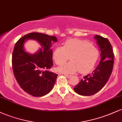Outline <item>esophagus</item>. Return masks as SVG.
<instances>
[{"mask_svg": "<svg viewBox=\"0 0 122 122\" xmlns=\"http://www.w3.org/2000/svg\"><path fill=\"white\" fill-rule=\"evenodd\" d=\"M64 76H65L66 77L68 78V79H69V78H70V77H72V76H71V75H66V74H65V75H64Z\"/></svg>", "mask_w": 122, "mask_h": 122, "instance_id": "obj_1", "label": "esophagus"}]
</instances>
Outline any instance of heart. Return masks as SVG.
<instances>
[{
  "label": "heart",
  "mask_w": 122,
  "mask_h": 122,
  "mask_svg": "<svg viewBox=\"0 0 122 122\" xmlns=\"http://www.w3.org/2000/svg\"><path fill=\"white\" fill-rule=\"evenodd\" d=\"M98 57L97 49L86 41L80 40L66 41L64 46H57L53 53L57 65H63L69 58L72 60L58 68L64 73H73L77 71L81 73H88L95 66Z\"/></svg>",
  "instance_id": "1"
}]
</instances>
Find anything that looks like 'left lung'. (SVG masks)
I'll list each match as a JSON object with an SVG mask.
<instances>
[{
    "label": "left lung",
    "mask_w": 122,
    "mask_h": 122,
    "mask_svg": "<svg viewBox=\"0 0 122 122\" xmlns=\"http://www.w3.org/2000/svg\"><path fill=\"white\" fill-rule=\"evenodd\" d=\"M95 39L101 51L99 64L92 73L84 77L74 88L76 93L83 96H91L98 92L104 86L108 80L114 63V54L109 40L96 35Z\"/></svg>",
    "instance_id": "1"
}]
</instances>
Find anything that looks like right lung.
<instances>
[{
    "mask_svg": "<svg viewBox=\"0 0 122 122\" xmlns=\"http://www.w3.org/2000/svg\"><path fill=\"white\" fill-rule=\"evenodd\" d=\"M37 40L43 46L36 54L30 55L23 49L26 39ZM54 36L31 33L16 42L12 56V66L16 81L23 90L33 96L47 94L55 84L58 75L48 69L53 66L52 45L57 42Z\"/></svg>",
    "mask_w": 122,
    "mask_h": 122,
    "instance_id": "obj_1",
    "label": "right lung"
}]
</instances>
